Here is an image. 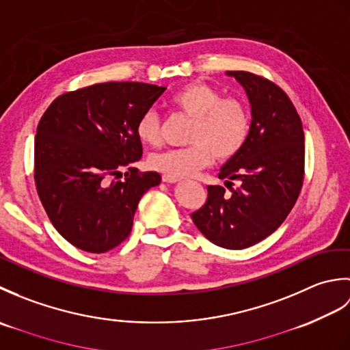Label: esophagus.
Listing matches in <instances>:
<instances>
[{
    "instance_id": "esophagus-1",
    "label": "esophagus",
    "mask_w": 350,
    "mask_h": 350,
    "mask_svg": "<svg viewBox=\"0 0 350 350\" xmlns=\"http://www.w3.org/2000/svg\"><path fill=\"white\" fill-rule=\"evenodd\" d=\"M162 180L165 183H176L180 180V177H176V176H170V174H163L162 176Z\"/></svg>"
}]
</instances>
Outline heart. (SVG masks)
Wrapping results in <instances>:
<instances>
[{
  "label": "heart",
  "mask_w": 350,
  "mask_h": 350,
  "mask_svg": "<svg viewBox=\"0 0 350 350\" xmlns=\"http://www.w3.org/2000/svg\"><path fill=\"white\" fill-rule=\"evenodd\" d=\"M173 107L192 118L188 143L183 148L153 153L150 167L163 174L192 176L217 158L228 161L241 152L250 133V113L243 102L222 98L218 90L203 83L182 87L171 96ZM138 138L147 146L161 143V118L153 109L139 116L135 126Z\"/></svg>",
  "instance_id": "obj_1"
}]
</instances>
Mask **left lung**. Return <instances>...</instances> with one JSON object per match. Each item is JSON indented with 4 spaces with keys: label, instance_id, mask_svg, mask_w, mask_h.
Masks as SVG:
<instances>
[{
    "label": "left lung",
    "instance_id": "1",
    "mask_svg": "<svg viewBox=\"0 0 350 350\" xmlns=\"http://www.w3.org/2000/svg\"><path fill=\"white\" fill-rule=\"evenodd\" d=\"M227 75L247 92L250 133L218 174L230 192L209 185L206 203L191 217L212 243L243 250L272 234L292 211L304 183L306 144L298 111L277 84L243 70Z\"/></svg>",
    "mask_w": 350,
    "mask_h": 350
}]
</instances>
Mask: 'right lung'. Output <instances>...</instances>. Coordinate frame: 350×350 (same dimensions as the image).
Masks as SVG:
<instances>
[{
	"label": "right lung",
	"mask_w": 350,
	"mask_h": 350,
	"mask_svg": "<svg viewBox=\"0 0 350 350\" xmlns=\"http://www.w3.org/2000/svg\"><path fill=\"white\" fill-rule=\"evenodd\" d=\"M165 90L94 84L63 93L44 111L34 139L36 189L52 226L73 247L102 254L129 236L139 198L161 182L156 171L132 167L143 154L135 126Z\"/></svg>",
	"instance_id": "add662e5"
}]
</instances>
